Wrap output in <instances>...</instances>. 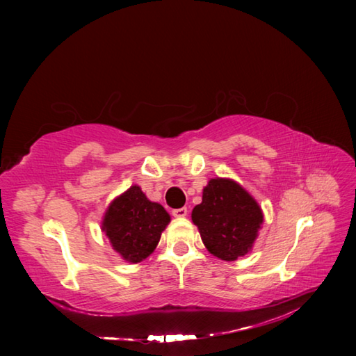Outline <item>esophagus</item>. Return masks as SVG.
<instances>
[{
	"mask_svg": "<svg viewBox=\"0 0 356 356\" xmlns=\"http://www.w3.org/2000/svg\"><path fill=\"white\" fill-rule=\"evenodd\" d=\"M188 214V209L186 208H177V209H172V216L177 217V218H182Z\"/></svg>",
	"mask_w": 356,
	"mask_h": 356,
	"instance_id": "1",
	"label": "esophagus"
}]
</instances>
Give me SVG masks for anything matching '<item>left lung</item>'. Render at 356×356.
<instances>
[{"label": "left lung", "mask_w": 356, "mask_h": 356, "mask_svg": "<svg viewBox=\"0 0 356 356\" xmlns=\"http://www.w3.org/2000/svg\"><path fill=\"white\" fill-rule=\"evenodd\" d=\"M203 245L225 261L251 251L263 213L251 195L229 179H211L203 188L200 205L193 209Z\"/></svg>", "instance_id": "left-lung-1"}]
</instances>
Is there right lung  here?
<instances>
[{
  "label": "right lung",
  "mask_w": 356,
  "mask_h": 356,
  "mask_svg": "<svg viewBox=\"0 0 356 356\" xmlns=\"http://www.w3.org/2000/svg\"><path fill=\"white\" fill-rule=\"evenodd\" d=\"M170 214L159 203L149 202L139 186H131L111 202L102 229L113 249L130 263H139L154 251Z\"/></svg>",
  "instance_id": "add662e5"
}]
</instances>
